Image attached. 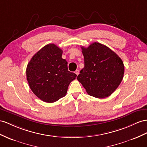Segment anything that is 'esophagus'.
<instances>
[{
  "label": "esophagus",
  "instance_id": "esophagus-1",
  "mask_svg": "<svg viewBox=\"0 0 147 147\" xmlns=\"http://www.w3.org/2000/svg\"><path fill=\"white\" fill-rule=\"evenodd\" d=\"M75 73H76V75H78L79 74H80V71H79V70H76V71H75Z\"/></svg>",
  "mask_w": 147,
  "mask_h": 147
}]
</instances>
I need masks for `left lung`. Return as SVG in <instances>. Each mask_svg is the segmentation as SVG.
Listing matches in <instances>:
<instances>
[{"label":"left lung","mask_w":147,"mask_h":147,"mask_svg":"<svg viewBox=\"0 0 147 147\" xmlns=\"http://www.w3.org/2000/svg\"><path fill=\"white\" fill-rule=\"evenodd\" d=\"M84 67L77 77L89 95L96 98L111 96L124 74L122 60L109 48L97 42L82 47Z\"/></svg>","instance_id":"1"}]
</instances>
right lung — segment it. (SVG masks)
I'll return each mask as SVG.
<instances>
[{
	"label": "right lung",
	"instance_id": "obj_1",
	"mask_svg": "<svg viewBox=\"0 0 147 147\" xmlns=\"http://www.w3.org/2000/svg\"><path fill=\"white\" fill-rule=\"evenodd\" d=\"M62 53L56 45H47L33 55L27 65L26 74L30 88L45 102H55L65 97L70 82L77 76L68 71Z\"/></svg>",
	"mask_w": 147,
	"mask_h": 147
}]
</instances>
